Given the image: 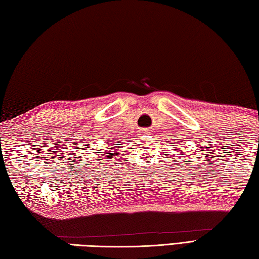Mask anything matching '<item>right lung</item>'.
<instances>
[{"mask_svg": "<svg viewBox=\"0 0 259 259\" xmlns=\"http://www.w3.org/2000/svg\"><path fill=\"white\" fill-rule=\"evenodd\" d=\"M111 148H112V147H109V149H111ZM110 153H111V151H109L106 156H107L108 158H111V155H110Z\"/></svg>", "mask_w": 259, "mask_h": 259, "instance_id": "add662e5", "label": "right lung"}]
</instances>
